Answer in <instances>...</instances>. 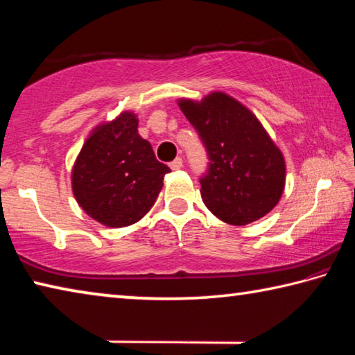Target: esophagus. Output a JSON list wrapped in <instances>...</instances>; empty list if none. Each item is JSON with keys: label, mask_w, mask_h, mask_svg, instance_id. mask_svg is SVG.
Segmentation results:
<instances>
[{"label": "esophagus", "mask_w": 355, "mask_h": 355, "mask_svg": "<svg viewBox=\"0 0 355 355\" xmlns=\"http://www.w3.org/2000/svg\"><path fill=\"white\" fill-rule=\"evenodd\" d=\"M171 166V169L172 171H178V169H182L183 167V159L182 158H175L172 161V163L169 164Z\"/></svg>", "instance_id": "1"}]
</instances>
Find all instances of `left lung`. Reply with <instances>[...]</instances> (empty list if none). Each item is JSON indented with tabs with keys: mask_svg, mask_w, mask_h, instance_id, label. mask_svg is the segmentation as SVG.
I'll list each match as a JSON object with an SVG mask.
<instances>
[{
	"mask_svg": "<svg viewBox=\"0 0 355 355\" xmlns=\"http://www.w3.org/2000/svg\"><path fill=\"white\" fill-rule=\"evenodd\" d=\"M209 158L200 194L216 218L248 225L277 205L285 189V158L249 107L224 92L178 100Z\"/></svg>",
	"mask_w": 355,
	"mask_h": 355,
	"instance_id": "left-lung-1",
	"label": "left lung"
}]
</instances>
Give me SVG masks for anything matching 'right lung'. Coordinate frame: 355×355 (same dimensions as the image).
<instances>
[{
  "label": "right lung",
  "mask_w": 355,
  "mask_h": 355,
  "mask_svg": "<svg viewBox=\"0 0 355 355\" xmlns=\"http://www.w3.org/2000/svg\"><path fill=\"white\" fill-rule=\"evenodd\" d=\"M167 172L169 167L137 133L136 114L123 111L97 125L83 144L71 169V191L92 219L127 227L150 211Z\"/></svg>",
  "instance_id": "right-lung-1"
}]
</instances>
